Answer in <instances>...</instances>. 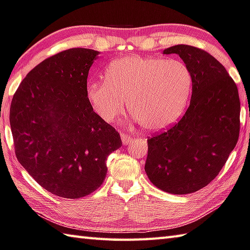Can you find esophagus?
Segmentation results:
<instances>
[{"label": "esophagus", "instance_id": "34e87169", "mask_svg": "<svg viewBox=\"0 0 250 250\" xmlns=\"http://www.w3.org/2000/svg\"><path fill=\"white\" fill-rule=\"evenodd\" d=\"M121 139H122V143L125 145V144H129L131 142L132 137H130V135H126L125 133H121Z\"/></svg>", "mask_w": 250, "mask_h": 250}]
</instances>
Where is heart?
Listing matches in <instances>:
<instances>
[{
	"mask_svg": "<svg viewBox=\"0 0 250 250\" xmlns=\"http://www.w3.org/2000/svg\"><path fill=\"white\" fill-rule=\"evenodd\" d=\"M192 82L183 61L134 54L113 60L105 71V82L89 83L86 96L104 121H115L128 103L135 120L147 130L160 131L183 115Z\"/></svg>",
	"mask_w": 250,
	"mask_h": 250,
	"instance_id": "b5f03b06",
	"label": "heart"
}]
</instances>
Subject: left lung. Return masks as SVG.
Returning <instances> with one entry per match:
<instances>
[{"instance_id": "obj_1", "label": "left lung", "mask_w": 250, "mask_h": 250, "mask_svg": "<svg viewBox=\"0 0 250 250\" xmlns=\"http://www.w3.org/2000/svg\"><path fill=\"white\" fill-rule=\"evenodd\" d=\"M192 73V95L179 122L147 140L145 171L158 189L174 194L196 192L219 175L237 143L238 89L221 63L204 50L176 44Z\"/></svg>"}]
</instances>
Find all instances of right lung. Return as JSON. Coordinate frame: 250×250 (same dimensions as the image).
Returning <instances> with one entry per match:
<instances>
[{
	"instance_id": "right-lung-1",
	"label": "right lung",
	"mask_w": 250,
	"mask_h": 250,
	"mask_svg": "<svg viewBox=\"0 0 250 250\" xmlns=\"http://www.w3.org/2000/svg\"><path fill=\"white\" fill-rule=\"evenodd\" d=\"M98 51L72 48L35 66L14 94L10 124L21 165L49 192L79 199L101 187L122 142L93 110L87 76Z\"/></svg>"
}]
</instances>
